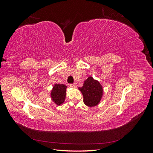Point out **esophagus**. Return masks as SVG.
Instances as JSON below:
<instances>
[{"instance_id": "1", "label": "esophagus", "mask_w": 153, "mask_h": 153, "mask_svg": "<svg viewBox=\"0 0 153 153\" xmlns=\"http://www.w3.org/2000/svg\"><path fill=\"white\" fill-rule=\"evenodd\" d=\"M69 86H70L71 87H76V84H69Z\"/></svg>"}]
</instances>
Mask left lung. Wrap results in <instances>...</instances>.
<instances>
[{"label":"left lung","mask_w":153,"mask_h":153,"mask_svg":"<svg viewBox=\"0 0 153 153\" xmlns=\"http://www.w3.org/2000/svg\"><path fill=\"white\" fill-rule=\"evenodd\" d=\"M84 96V103L92 107L98 105L103 96V87L100 83L89 76L82 87H78Z\"/></svg>","instance_id":"obj_1"}]
</instances>
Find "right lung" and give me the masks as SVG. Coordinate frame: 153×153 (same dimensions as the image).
Instances as JSON below:
<instances>
[{"label":"right lung","instance_id":"1","mask_svg":"<svg viewBox=\"0 0 153 153\" xmlns=\"http://www.w3.org/2000/svg\"><path fill=\"white\" fill-rule=\"evenodd\" d=\"M67 86L64 84H55L51 91V98L53 102L57 105H61L66 98Z\"/></svg>","mask_w":153,"mask_h":153}]
</instances>
